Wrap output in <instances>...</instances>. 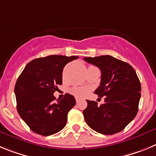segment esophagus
Returning a JSON list of instances; mask_svg holds the SVG:
<instances>
[{"label":"esophagus","instance_id":"34e87169","mask_svg":"<svg viewBox=\"0 0 156 156\" xmlns=\"http://www.w3.org/2000/svg\"><path fill=\"white\" fill-rule=\"evenodd\" d=\"M75 100H76V102H77V103H78V102H79V100H80V99H78V98H75Z\"/></svg>","mask_w":156,"mask_h":156}]
</instances>
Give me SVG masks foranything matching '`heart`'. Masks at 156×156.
Listing matches in <instances>:
<instances>
[{
  "label": "heart",
  "mask_w": 156,
  "mask_h": 156,
  "mask_svg": "<svg viewBox=\"0 0 156 156\" xmlns=\"http://www.w3.org/2000/svg\"><path fill=\"white\" fill-rule=\"evenodd\" d=\"M72 94L78 96V97H85L88 95V88H74L71 90Z\"/></svg>",
  "instance_id": "obj_1"
}]
</instances>
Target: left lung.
<instances>
[{"label":"left lung","instance_id":"obj_1","mask_svg":"<svg viewBox=\"0 0 156 156\" xmlns=\"http://www.w3.org/2000/svg\"><path fill=\"white\" fill-rule=\"evenodd\" d=\"M88 64L101 71L100 85L94 93L105 98L103 104L86 100L85 122L92 130L102 134H114L125 128L138 111L141 86L137 74L129 64L109 55L84 57Z\"/></svg>","mask_w":156,"mask_h":156}]
</instances>
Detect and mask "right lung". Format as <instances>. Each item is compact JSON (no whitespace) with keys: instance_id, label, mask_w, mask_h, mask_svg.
Listing matches in <instances>:
<instances>
[{"instance_id":"1","label":"right lung","mask_w":156,"mask_h":156,"mask_svg":"<svg viewBox=\"0 0 156 156\" xmlns=\"http://www.w3.org/2000/svg\"><path fill=\"white\" fill-rule=\"evenodd\" d=\"M77 56L50 55L35 59L24 68L15 86L17 110L33 132L43 136L56 134L65 127L68 113L75 99L65 94L54 100L57 85L62 84V72L68 63Z\"/></svg>"}]
</instances>
